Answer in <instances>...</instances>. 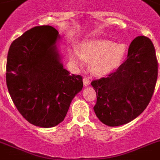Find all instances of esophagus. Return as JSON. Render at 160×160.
<instances>
[{
	"label": "esophagus",
	"instance_id": "34e87169",
	"mask_svg": "<svg viewBox=\"0 0 160 160\" xmlns=\"http://www.w3.org/2000/svg\"><path fill=\"white\" fill-rule=\"evenodd\" d=\"M83 84L85 86H89L90 85V80L88 78H83Z\"/></svg>",
	"mask_w": 160,
	"mask_h": 160
}]
</instances>
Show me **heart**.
<instances>
[{"label":"heart","instance_id":"heart-1","mask_svg":"<svg viewBox=\"0 0 160 160\" xmlns=\"http://www.w3.org/2000/svg\"><path fill=\"white\" fill-rule=\"evenodd\" d=\"M123 44H115L108 40L84 42L80 51L73 50L70 54L72 63L82 66L83 60L92 62V72L96 75H105L121 65L126 55Z\"/></svg>","mask_w":160,"mask_h":160}]
</instances>
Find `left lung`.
<instances>
[{
  "instance_id": "1",
  "label": "left lung",
  "mask_w": 160,
  "mask_h": 160,
  "mask_svg": "<svg viewBox=\"0 0 160 160\" xmlns=\"http://www.w3.org/2000/svg\"><path fill=\"white\" fill-rule=\"evenodd\" d=\"M158 61L150 38L139 36L132 42L128 58L106 78L93 80L96 92L94 111L105 125L126 124L146 109L154 94Z\"/></svg>"
}]
</instances>
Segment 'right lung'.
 Masks as SVG:
<instances>
[{
  "instance_id": "obj_1",
  "label": "right lung",
  "mask_w": 160,
  "mask_h": 160,
  "mask_svg": "<svg viewBox=\"0 0 160 160\" xmlns=\"http://www.w3.org/2000/svg\"><path fill=\"white\" fill-rule=\"evenodd\" d=\"M59 32L37 26L12 42L6 63V85L18 111L30 123L52 128L65 118L83 87L81 75L63 68L56 50Z\"/></svg>"
}]
</instances>
